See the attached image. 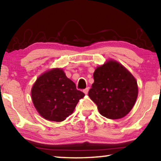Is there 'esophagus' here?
<instances>
[{"instance_id":"esophagus-1","label":"esophagus","mask_w":161,"mask_h":161,"mask_svg":"<svg viewBox=\"0 0 161 161\" xmlns=\"http://www.w3.org/2000/svg\"><path fill=\"white\" fill-rule=\"evenodd\" d=\"M88 92H89V88H86L85 89H84V90H83V92H84V93L85 94H88Z\"/></svg>"}]
</instances>
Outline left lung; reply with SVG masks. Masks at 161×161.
Listing matches in <instances>:
<instances>
[{
  "mask_svg": "<svg viewBox=\"0 0 161 161\" xmlns=\"http://www.w3.org/2000/svg\"><path fill=\"white\" fill-rule=\"evenodd\" d=\"M94 80L88 94L103 116L118 119L130 112L137 99L138 86L123 65L108 61L97 68Z\"/></svg>",
  "mask_w": 161,
  "mask_h": 161,
  "instance_id": "left-lung-1",
  "label": "left lung"
}]
</instances>
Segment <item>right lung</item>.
Masks as SVG:
<instances>
[{
	"instance_id": "add662e5",
	"label": "right lung",
	"mask_w": 161,
	"mask_h": 161,
	"mask_svg": "<svg viewBox=\"0 0 161 161\" xmlns=\"http://www.w3.org/2000/svg\"><path fill=\"white\" fill-rule=\"evenodd\" d=\"M31 94L40 115L56 122L66 119L73 112L79 99L84 96L61 69H53L40 76L32 86Z\"/></svg>"
}]
</instances>
